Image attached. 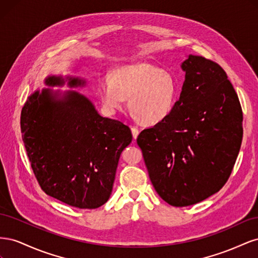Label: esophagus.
Segmentation results:
<instances>
[{
	"label": "esophagus",
	"instance_id": "esophagus-1",
	"mask_svg": "<svg viewBox=\"0 0 258 258\" xmlns=\"http://www.w3.org/2000/svg\"><path fill=\"white\" fill-rule=\"evenodd\" d=\"M131 132H132V137H134V139L136 140L139 136V129L136 127H131Z\"/></svg>",
	"mask_w": 258,
	"mask_h": 258
}]
</instances>
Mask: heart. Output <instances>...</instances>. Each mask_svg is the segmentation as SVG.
Wrapping results in <instances>:
<instances>
[{
	"instance_id": "obj_1",
	"label": "heart",
	"mask_w": 258,
	"mask_h": 258,
	"mask_svg": "<svg viewBox=\"0 0 258 258\" xmlns=\"http://www.w3.org/2000/svg\"><path fill=\"white\" fill-rule=\"evenodd\" d=\"M99 95L108 112L119 110L129 99L131 115L152 126L166 120L173 112L179 88L172 73L139 62L117 69L111 77H102Z\"/></svg>"
}]
</instances>
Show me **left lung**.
I'll return each mask as SVG.
<instances>
[{
  "label": "left lung",
  "mask_w": 258,
  "mask_h": 258,
  "mask_svg": "<svg viewBox=\"0 0 258 258\" xmlns=\"http://www.w3.org/2000/svg\"><path fill=\"white\" fill-rule=\"evenodd\" d=\"M181 68L185 81L173 112L137 139L155 190L173 207L196 205L222 188L243 135L241 105L224 70L195 54Z\"/></svg>",
  "instance_id": "left-lung-1"
}]
</instances>
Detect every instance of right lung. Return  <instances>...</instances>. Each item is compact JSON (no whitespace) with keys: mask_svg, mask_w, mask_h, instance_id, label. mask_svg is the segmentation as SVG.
<instances>
[{"mask_svg":"<svg viewBox=\"0 0 258 258\" xmlns=\"http://www.w3.org/2000/svg\"><path fill=\"white\" fill-rule=\"evenodd\" d=\"M85 87L79 76L50 75L48 87ZM31 167L48 196L80 209H97L110 198L121 152L132 141L128 126L101 116L76 90L37 89L20 117Z\"/></svg>","mask_w":258,"mask_h":258,"instance_id":"obj_1","label":"right lung"}]
</instances>
